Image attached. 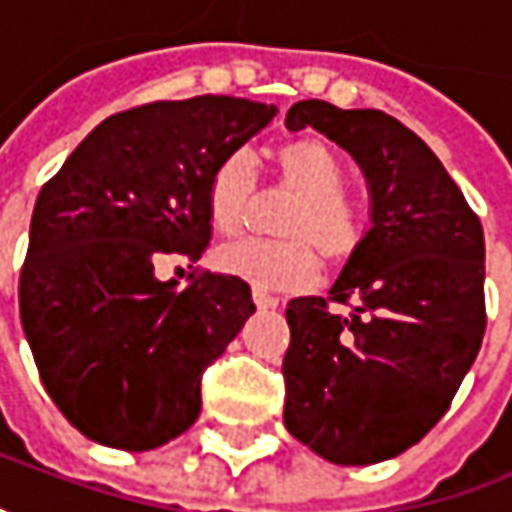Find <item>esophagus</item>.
I'll return each mask as SVG.
<instances>
[{
	"mask_svg": "<svg viewBox=\"0 0 512 512\" xmlns=\"http://www.w3.org/2000/svg\"><path fill=\"white\" fill-rule=\"evenodd\" d=\"M253 302H256V308H259V311H273V308L279 305V299H276V296L265 294V291H256V288H253Z\"/></svg>",
	"mask_w": 512,
	"mask_h": 512,
	"instance_id": "1",
	"label": "esophagus"
}]
</instances>
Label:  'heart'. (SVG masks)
I'll use <instances>...</instances> for the list:
<instances>
[{
    "label": "heart",
    "mask_w": 512,
    "mask_h": 512,
    "mask_svg": "<svg viewBox=\"0 0 512 512\" xmlns=\"http://www.w3.org/2000/svg\"><path fill=\"white\" fill-rule=\"evenodd\" d=\"M279 184L294 192L296 201L279 218L276 242L221 244L216 250V265L221 273L236 276L256 291H302L317 279V253L322 259L343 262L357 247L360 227L351 204L343 195V167L337 155L320 141L288 143L279 158ZM259 172L247 149L230 152L210 175L207 184V216L218 233L233 236L256 201Z\"/></svg>",
    "instance_id": "heart-1"
}]
</instances>
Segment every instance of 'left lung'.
Wrapping results in <instances>:
<instances>
[{
	"instance_id": "obj_1",
	"label": "left lung",
	"mask_w": 512,
	"mask_h": 512,
	"mask_svg": "<svg viewBox=\"0 0 512 512\" xmlns=\"http://www.w3.org/2000/svg\"><path fill=\"white\" fill-rule=\"evenodd\" d=\"M285 126L322 132L369 187L371 227L322 296L288 302L285 426L343 467L418 444L441 421L484 337V230L444 164L377 109L299 100Z\"/></svg>"
}]
</instances>
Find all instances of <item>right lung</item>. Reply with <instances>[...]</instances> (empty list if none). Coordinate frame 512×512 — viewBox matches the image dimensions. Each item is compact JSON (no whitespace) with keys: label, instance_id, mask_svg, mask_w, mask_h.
<instances>
[{"label":"right lung","instance_id":"1","mask_svg":"<svg viewBox=\"0 0 512 512\" xmlns=\"http://www.w3.org/2000/svg\"><path fill=\"white\" fill-rule=\"evenodd\" d=\"M273 117L224 94L129 109L39 190L19 317L45 392L91 441L146 452L198 418L201 374L256 305L236 276L207 270L181 288L155 265L201 259L213 169Z\"/></svg>","mask_w":512,"mask_h":512}]
</instances>
